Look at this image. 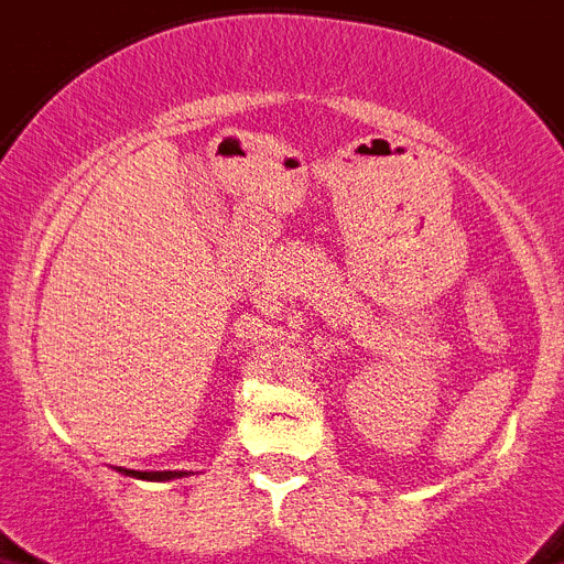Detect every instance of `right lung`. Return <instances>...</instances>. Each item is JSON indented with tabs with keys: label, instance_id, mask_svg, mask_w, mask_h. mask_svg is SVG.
Here are the masks:
<instances>
[{
	"label": "right lung",
	"instance_id": "right-lung-1",
	"mask_svg": "<svg viewBox=\"0 0 564 564\" xmlns=\"http://www.w3.org/2000/svg\"><path fill=\"white\" fill-rule=\"evenodd\" d=\"M126 473L134 478H147V481H170V478L187 476V473H175V469H164V473H134V469H126Z\"/></svg>",
	"mask_w": 564,
	"mask_h": 564
}]
</instances>
